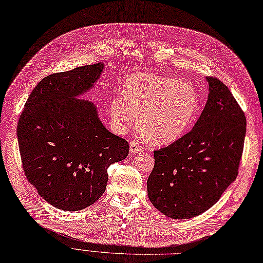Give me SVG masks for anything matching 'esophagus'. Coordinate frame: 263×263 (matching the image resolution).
I'll use <instances>...</instances> for the list:
<instances>
[{"mask_svg":"<svg viewBox=\"0 0 263 263\" xmlns=\"http://www.w3.org/2000/svg\"><path fill=\"white\" fill-rule=\"evenodd\" d=\"M141 152H142L141 144L137 141H132L130 143V153L131 154H138V153H141Z\"/></svg>","mask_w":263,"mask_h":263,"instance_id":"obj_1","label":"esophagus"}]
</instances>
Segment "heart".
Here are the masks:
<instances>
[{"mask_svg":"<svg viewBox=\"0 0 263 263\" xmlns=\"http://www.w3.org/2000/svg\"><path fill=\"white\" fill-rule=\"evenodd\" d=\"M122 95L109 104L114 125L122 131L135 122L139 114L144 133L158 144L180 139L198 108L196 91L190 83L149 72L133 74L124 83Z\"/></svg>","mask_w":263,"mask_h":263,"instance_id":"heart-1","label":"heart"}]
</instances>
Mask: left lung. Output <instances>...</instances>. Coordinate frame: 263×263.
Segmentation results:
<instances>
[{
  "mask_svg": "<svg viewBox=\"0 0 263 263\" xmlns=\"http://www.w3.org/2000/svg\"><path fill=\"white\" fill-rule=\"evenodd\" d=\"M206 79L208 100L194 128L154 152L148 197L172 219H190L208 210L238 174L245 114L224 83L215 77Z\"/></svg>",
  "mask_w": 263,
  "mask_h": 263,
  "instance_id": "obj_1",
  "label": "left lung"
}]
</instances>
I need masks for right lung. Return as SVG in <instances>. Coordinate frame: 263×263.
<instances>
[{"mask_svg":"<svg viewBox=\"0 0 263 263\" xmlns=\"http://www.w3.org/2000/svg\"><path fill=\"white\" fill-rule=\"evenodd\" d=\"M103 69L104 63H97L45 77L19 117L24 172L41 197L58 209L91 206L106 190L107 169L129 154V143L105 128L95 105L77 100Z\"/></svg>","mask_w":263,"mask_h":263,"instance_id":"right-lung-1","label":"right lung"}]
</instances>
